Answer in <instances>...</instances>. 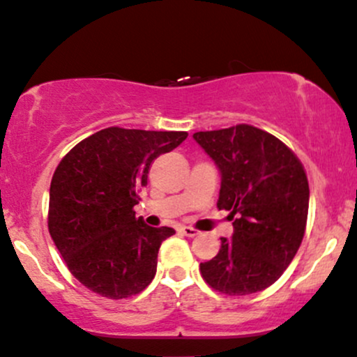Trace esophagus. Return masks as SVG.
I'll return each mask as SVG.
<instances>
[{"mask_svg":"<svg viewBox=\"0 0 357 357\" xmlns=\"http://www.w3.org/2000/svg\"><path fill=\"white\" fill-rule=\"evenodd\" d=\"M179 231H181V233H183L184 236H188V238H195V236L199 234V233H197V231L195 229V227H190V226H183Z\"/></svg>","mask_w":357,"mask_h":357,"instance_id":"esophagus-1","label":"esophagus"}]
</instances>
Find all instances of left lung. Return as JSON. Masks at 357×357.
Masks as SVG:
<instances>
[{
    "instance_id": "left-lung-1",
    "label": "left lung",
    "mask_w": 357,
    "mask_h": 357,
    "mask_svg": "<svg viewBox=\"0 0 357 357\" xmlns=\"http://www.w3.org/2000/svg\"><path fill=\"white\" fill-rule=\"evenodd\" d=\"M195 141L221 173L218 208L229 211L233 236L199 264L204 281L229 296L276 282L304 238L309 184L301 161L276 136L249 124L199 131Z\"/></svg>"
}]
</instances>
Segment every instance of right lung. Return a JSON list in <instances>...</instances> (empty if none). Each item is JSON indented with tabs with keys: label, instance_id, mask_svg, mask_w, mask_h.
Returning a JSON list of instances; mask_svg holds the SVG:
<instances>
[{
	"label": "right lung",
	"instance_id": "add662e5",
	"mask_svg": "<svg viewBox=\"0 0 357 357\" xmlns=\"http://www.w3.org/2000/svg\"><path fill=\"white\" fill-rule=\"evenodd\" d=\"M186 131L106 128L81 141L56 167L48 229L81 284L109 299L139 294L156 274L158 251L173 227L136 218L151 162Z\"/></svg>",
	"mask_w": 357,
	"mask_h": 357
}]
</instances>
